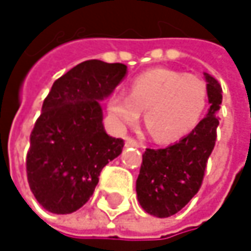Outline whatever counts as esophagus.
<instances>
[{"label":"esophagus","mask_w":251,"mask_h":251,"mask_svg":"<svg viewBox=\"0 0 251 251\" xmlns=\"http://www.w3.org/2000/svg\"><path fill=\"white\" fill-rule=\"evenodd\" d=\"M125 145L126 147H135V148H142V144L138 142L136 139L130 138V136H126L125 138Z\"/></svg>","instance_id":"1"}]
</instances>
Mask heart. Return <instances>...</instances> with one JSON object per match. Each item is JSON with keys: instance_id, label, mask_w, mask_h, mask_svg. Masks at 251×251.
<instances>
[{"instance_id": "b5f03b06", "label": "heart", "mask_w": 251, "mask_h": 251, "mask_svg": "<svg viewBox=\"0 0 251 251\" xmlns=\"http://www.w3.org/2000/svg\"><path fill=\"white\" fill-rule=\"evenodd\" d=\"M208 106V85L196 75L152 68L136 75L129 94L116 90L107 110L119 126L135 124L145 110V124L158 142H173L193 132Z\"/></svg>"}]
</instances>
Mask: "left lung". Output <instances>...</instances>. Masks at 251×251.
Returning a JSON list of instances; mask_svg holds the SVG:
<instances>
[{
    "label": "left lung",
    "instance_id": "obj_1",
    "mask_svg": "<svg viewBox=\"0 0 251 251\" xmlns=\"http://www.w3.org/2000/svg\"><path fill=\"white\" fill-rule=\"evenodd\" d=\"M211 107L198 127L175 145L147 148L136 178V195L145 212L167 218L184 208L201 189L208 158L215 147L217 112L223 101L220 82L205 73Z\"/></svg>",
    "mask_w": 251,
    "mask_h": 251
}]
</instances>
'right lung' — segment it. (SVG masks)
<instances>
[{"mask_svg":"<svg viewBox=\"0 0 251 251\" xmlns=\"http://www.w3.org/2000/svg\"><path fill=\"white\" fill-rule=\"evenodd\" d=\"M126 65L90 59L58 78L30 135L27 180L52 214H71L93 195L103 167L124 148L106 133L100 101L125 78Z\"/></svg>","mask_w":251,"mask_h":251,"instance_id":"1","label":"right lung"}]
</instances>
